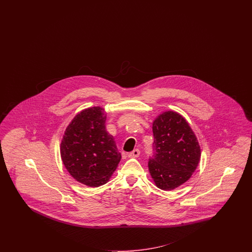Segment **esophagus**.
<instances>
[{
  "instance_id": "1",
  "label": "esophagus",
  "mask_w": 252,
  "mask_h": 252,
  "mask_svg": "<svg viewBox=\"0 0 252 252\" xmlns=\"http://www.w3.org/2000/svg\"><path fill=\"white\" fill-rule=\"evenodd\" d=\"M139 154H140L139 150H138V149H136V150H134L133 152H131V153H128V157H129V158H137V157L139 156Z\"/></svg>"
}]
</instances>
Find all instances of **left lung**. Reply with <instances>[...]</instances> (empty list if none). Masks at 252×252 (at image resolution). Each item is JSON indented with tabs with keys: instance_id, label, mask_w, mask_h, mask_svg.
<instances>
[{
	"instance_id": "8db88e82",
	"label": "left lung",
	"mask_w": 252,
	"mask_h": 252,
	"mask_svg": "<svg viewBox=\"0 0 252 252\" xmlns=\"http://www.w3.org/2000/svg\"><path fill=\"white\" fill-rule=\"evenodd\" d=\"M153 154L149 170L156 186L172 190L187 182L200 159L197 137L182 115L168 111L153 125Z\"/></svg>"
}]
</instances>
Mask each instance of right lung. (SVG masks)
Instances as JSON below:
<instances>
[{"mask_svg":"<svg viewBox=\"0 0 252 252\" xmlns=\"http://www.w3.org/2000/svg\"><path fill=\"white\" fill-rule=\"evenodd\" d=\"M103 115L100 107L82 111L70 123L61 143L62 160L69 174L94 188L107 183L121 160Z\"/></svg>","mask_w":252,"mask_h":252,"instance_id":"1","label":"right lung"}]
</instances>
